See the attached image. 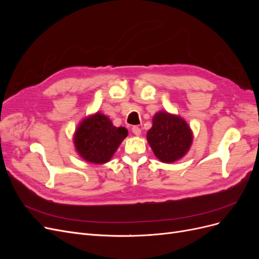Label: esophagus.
Here are the masks:
<instances>
[{
    "mask_svg": "<svg viewBox=\"0 0 259 259\" xmlns=\"http://www.w3.org/2000/svg\"><path fill=\"white\" fill-rule=\"evenodd\" d=\"M132 132H133V134L136 136H139L140 134H142V130H140L138 126H133Z\"/></svg>",
    "mask_w": 259,
    "mask_h": 259,
    "instance_id": "34e87169",
    "label": "esophagus"
}]
</instances>
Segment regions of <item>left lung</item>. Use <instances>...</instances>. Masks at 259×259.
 I'll list each match as a JSON object with an SVG mask.
<instances>
[{
  "label": "left lung",
  "instance_id": "8db88e82",
  "mask_svg": "<svg viewBox=\"0 0 259 259\" xmlns=\"http://www.w3.org/2000/svg\"><path fill=\"white\" fill-rule=\"evenodd\" d=\"M147 140L161 162L173 163L182 159L190 149L192 132L180 116L160 111L153 116Z\"/></svg>",
  "mask_w": 259,
  "mask_h": 259
}]
</instances>
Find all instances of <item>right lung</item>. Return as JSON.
<instances>
[{"label":"right lung","instance_id":"add662e5","mask_svg":"<svg viewBox=\"0 0 259 259\" xmlns=\"http://www.w3.org/2000/svg\"><path fill=\"white\" fill-rule=\"evenodd\" d=\"M128 132L115 127L109 117L99 112L85 117L77 126L73 142L77 153L85 161L104 164L112 158Z\"/></svg>","mask_w":259,"mask_h":259}]
</instances>
